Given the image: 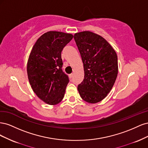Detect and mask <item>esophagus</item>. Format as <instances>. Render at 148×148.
I'll return each instance as SVG.
<instances>
[{"mask_svg": "<svg viewBox=\"0 0 148 148\" xmlns=\"http://www.w3.org/2000/svg\"><path fill=\"white\" fill-rule=\"evenodd\" d=\"M73 73H71V74H70V75H69V77H70V78H72V77H73Z\"/></svg>", "mask_w": 148, "mask_h": 148, "instance_id": "1", "label": "esophagus"}]
</instances>
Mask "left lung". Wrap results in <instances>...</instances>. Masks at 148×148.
I'll list each match as a JSON object with an SVG mask.
<instances>
[{
  "label": "left lung",
  "mask_w": 148,
  "mask_h": 148,
  "mask_svg": "<svg viewBox=\"0 0 148 148\" xmlns=\"http://www.w3.org/2000/svg\"><path fill=\"white\" fill-rule=\"evenodd\" d=\"M74 39L84 71L83 82L78 85L79 95L87 102H99L110 91L117 78V53L104 38L91 31L76 33Z\"/></svg>",
  "instance_id": "left-lung-1"
}]
</instances>
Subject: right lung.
<instances>
[{
    "instance_id": "right-lung-1",
    "label": "right lung",
    "mask_w": 148,
    "mask_h": 148,
    "mask_svg": "<svg viewBox=\"0 0 148 148\" xmlns=\"http://www.w3.org/2000/svg\"><path fill=\"white\" fill-rule=\"evenodd\" d=\"M73 36L59 31L42 34L33 47L27 64L29 83L38 97L49 105L64 97L68 75L62 71L61 52Z\"/></svg>"
}]
</instances>
